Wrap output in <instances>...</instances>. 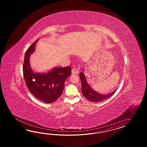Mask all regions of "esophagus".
<instances>
[{
    "instance_id": "1",
    "label": "esophagus",
    "mask_w": 147,
    "mask_h": 147,
    "mask_svg": "<svg viewBox=\"0 0 147 147\" xmlns=\"http://www.w3.org/2000/svg\"><path fill=\"white\" fill-rule=\"evenodd\" d=\"M72 73L73 74H76V75H77L78 74V69H76V68H74L72 70Z\"/></svg>"
}]
</instances>
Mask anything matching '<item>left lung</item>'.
<instances>
[{
	"mask_svg": "<svg viewBox=\"0 0 147 147\" xmlns=\"http://www.w3.org/2000/svg\"><path fill=\"white\" fill-rule=\"evenodd\" d=\"M80 78L81 81V90L82 93L84 97L87 98L88 100L91 101L92 102H99L102 100H105L107 98H108L113 95L116 90L113 91V92L107 94H99L96 91H94L89 86L87 81L86 79L85 76L84 72L80 73Z\"/></svg>",
	"mask_w": 147,
	"mask_h": 147,
	"instance_id": "8db88e82",
	"label": "left lung"
}]
</instances>
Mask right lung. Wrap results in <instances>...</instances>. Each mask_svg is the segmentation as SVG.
<instances>
[{"label": "right lung", "instance_id": "1", "mask_svg": "<svg viewBox=\"0 0 147 147\" xmlns=\"http://www.w3.org/2000/svg\"><path fill=\"white\" fill-rule=\"evenodd\" d=\"M38 40L28 48L25 55L23 64V74L29 90L34 97L46 103L56 101L63 94L65 81L71 75V68H55L47 74L35 73L31 69L29 57L34 51Z\"/></svg>", "mask_w": 147, "mask_h": 147}]
</instances>
